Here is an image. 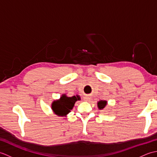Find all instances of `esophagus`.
I'll use <instances>...</instances> for the list:
<instances>
[{"instance_id": "esophagus-1", "label": "esophagus", "mask_w": 157, "mask_h": 157, "mask_svg": "<svg viewBox=\"0 0 157 157\" xmlns=\"http://www.w3.org/2000/svg\"><path fill=\"white\" fill-rule=\"evenodd\" d=\"M90 96H85L84 97V101H89L90 100Z\"/></svg>"}]
</instances>
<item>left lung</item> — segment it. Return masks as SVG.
<instances>
[{"instance_id":"1","label":"left lung","mask_w":157,"mask_h":157,"mask_svg":"<svg viewBox=\"0 0 157 157\" xmlns=\"http://www.w3.org/2000/svg\"><path fill=\"white\" fill-rule=\"evenodd\" d=\"M106 105V101H101L98 102V106L100 109H102L105 108V106Z\"/></svg>"}]
</instances>
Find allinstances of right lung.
Segmentation results:
<instances>
[{"label":"right lung","instance_id":"1","mask_svg":"<svg viewBox=\"0 0 157 157\" xmlns=\"http://www.w3.org/2000/svg\"><path fill=\"white\" fill-rule=\"evenodd\" d=\"M79 99L80 98L79 97V96L67 97L65 95H63L59 101L53 102V111L58 115H66L73 109L75 102Z\"/></svg>","mask_w":157,"mask_h":157}]
</instances>
